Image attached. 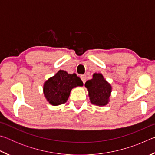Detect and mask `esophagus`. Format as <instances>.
<instances>
[{"label":"esophagus","mask_w":155,"mask_h":155,"mask_svg":"<svg viewBox=\"0 0 155 155\" xmlns=\"http://www.w3.org/2000/svg\"><path fill=\"white\" fill-rule=\"evenodd\" d=\"M81 80H82V81L83 82V83H85L86 82V77L85 75H81Z\"/></svg>","instance_id":"esophagus-1"}]
</instances>
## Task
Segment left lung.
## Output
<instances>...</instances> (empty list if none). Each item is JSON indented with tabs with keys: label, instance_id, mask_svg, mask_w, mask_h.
I'll list each match as a JSON object with an SVG mask.
<instances>
[{
	"label": "left lung",
	"instance_id": "left-lung-1",
	"mask_svg": "<svg viewBox=\"0 0 155 155\" xmlns=\"http://www.w3.org/2000/svg\"><path fill=\"white\" fill-rule=\"evenodd\" d=\"M91 80L86 81L85 87L87 89L91 103L103 107L110 101L112 87L101 73H94Z\"/></svg>",
	"mask_w": 155,
	"mask_h": 155
}]
</instances>
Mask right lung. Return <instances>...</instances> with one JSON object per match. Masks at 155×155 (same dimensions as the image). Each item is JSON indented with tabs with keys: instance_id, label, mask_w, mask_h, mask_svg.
Wrapping results in <instances>:
<instances>
[{
	"instance_id": "add662e5",
	"label": "right lung",
	"mask_w": 155,
	"mask_h": 155,
	"mask_svg": "<svg viewBox=\"0 0 155 155\" xmlns=\"http://www.w3.org/2000/svg\"><path fill=\"white\" fill-rule=\"evenodd\" d=\"M83 85L82 81L74 73L68 74L65 70H60L44 82L43 92L49 104L58 106L66 103L73 88Z\"/></svg>"
}]
</instances>
